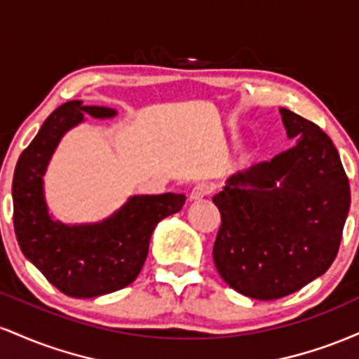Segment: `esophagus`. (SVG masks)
Segmentation results:
<instances>
[{"instance_id":"obj_1","label":"esophagus","mask_w":359,"mask_h":359,"mask_svg":"<svg viewBox=\"0 0 359 359\" xmlns=\"http://www.w3.org/2000/svg\"><path fill=\"white\" fill-rule=\"evenodd\" d=\"M211 192H212V185L211 184L201 182V184L194 185V189L191 191V196H189V199H191V201H201V199H204V197H208Z\"/></svg>"}]
</instances>
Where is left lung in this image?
<instances>
[{
    "label": "left lung",
    "mask_w": 359,
    "mask_h": 359,
    "mask_svg": "<svg viewBox=\"0 0 359 359\" xmlns=\"http://www.w3.org/2000/svg\"><path fill=\"white\" fill-rule=\"evenodd\" d=\"M280 113L297 143L233 175L212 197L221 212L214 265L229 287L258 300L285 297L327 271L351 204L331 138L290 109Z\"/></svg>",
    "instance_id": "8db88e82"
}]
</instances>
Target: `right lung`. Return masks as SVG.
I'll return each instance as SVG.
<instances>
[{
    "mask_svg": "<svg viewBox=\"0 0 359 359\" xmlns=\"http://www.w3.org/2000/svg\"><path fill=\"white\" fill-rule=\"evenodd\" d=\"M94 118L114 116L104 106L69 101L59 106L20 155L13 175V226L23 255L69 297L111 294L130 285L147 259L155 226L179 212L184 194L133 196L113 216L96 224L65 226L53 221L43 199L48 160L69 128Z\"/></svg>",
    "mask_w": 359,
    "mask_h": 359,
    "instance_id": "add662e5",
    "label": "right lung"
}]
</instances>
